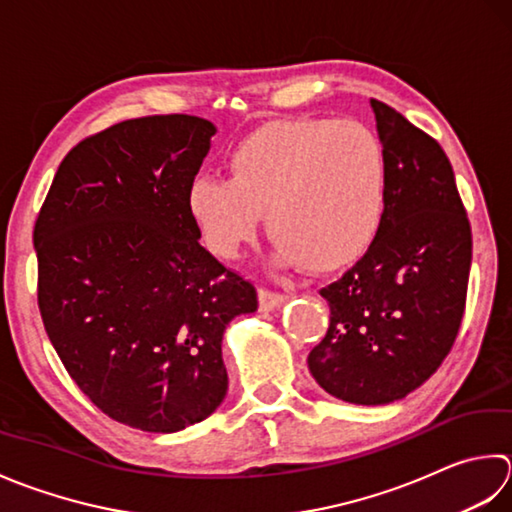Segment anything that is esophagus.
<instances>
[{
	"instance_id": "esophagus-1",
	"label": "esophagus",
	"mask_w": 512,
	"mask_h": 512,
	"mask_svg": "<svg viewBox=\"0 0 512 512\" xmlns=\"http://www.w3.org/2000/svg\"><path fill=\"white\" fill-rule=\"evenodd\" d=\"M285 300H287V296L276 294V291H269V289H260L258 291L260 311H274V309H278L280 305H283Z\"/></svg>"
}]
</instances>
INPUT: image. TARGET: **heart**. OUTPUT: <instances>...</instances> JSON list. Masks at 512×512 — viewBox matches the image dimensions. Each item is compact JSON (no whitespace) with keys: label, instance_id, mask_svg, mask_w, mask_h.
Masks as SVG:
<instances>
[{"label":"heart","instance_id":"1","mask_svg":"<svg viewBox=\"0 0 512 512\" xmlns=\"http://www.w3.org/2000/svg\"><path fill=\"white\" fill-rule=\"evenodd\" d=\"M227 179L196 176L185 207L212 254L234 258L260 216L276 238V263L314 274L369 252L389 207V156L367 125L285 119L260 125L227 154Z\"/></svg>","mask_w":512,"mask_h":512}]
</instances>
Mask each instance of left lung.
I'll return each mask as SVG.
<instances>
[{"label": "left lung", "mask_w": 512, "mask_h": 512, "mask_svg": "<svg viewBox=\"0 0 512 512\" xmlns=\"http://www.w3.org/2000/svg\"><path fill=\"white\" fill-rule=\"evenodd\" d=\"M389 156V207L378 241L320 291L329 329L307 364L329 395L378 406L431 378L462 325L473 238L440 143L371 99Z\"/></svg>", "instance_id": "1"}]
</instances>
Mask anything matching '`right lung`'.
I'll list each match as a JSON object with an SVG mask.
<instances>
[{
    "mask_svg": "<svg viewBox=\"0 0 512 512\" xmlns=\"http://www.w3.org/2000/svg\"><path fill=\"white\" fill-rule=\"evenodd\" d=\"M216 125L130 119L75 145L35 223L39 311L70 378L112 420L176 433L227 393L223 336L256 289L198 243L187 185Z\"/></svg>",
    "mask_w": 512,
    "mask_h": 512,
    "instance_id": "add662e5",
    "label": "right lung"
}]
</instances>
